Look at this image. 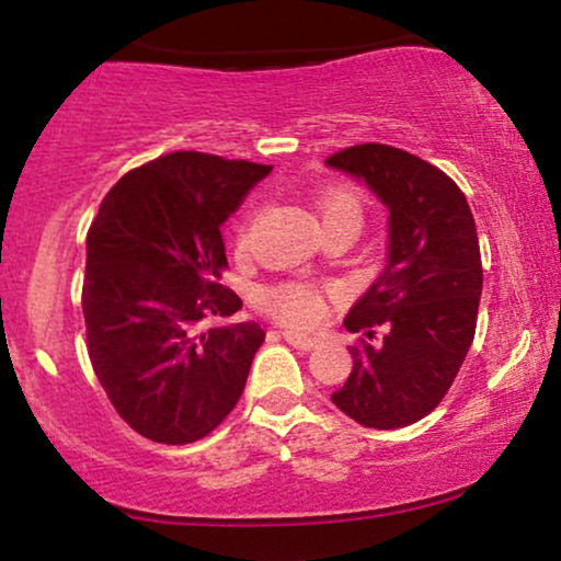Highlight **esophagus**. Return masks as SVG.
Wrapping results in <instances>:
<instances>
[{
	"label": "esophagus",
	"instance_id": "esophagus-1",
	"mask_svg": "<svg viewBox=\"0 0 561 561\" xmlns=\"http://www.w3.org/2000/svg\"><path fill=\"white\" fill-rule=\"evenodd\" d=\"M282 337H285L293 347H300V351H313V347H319V343H321V340L313 337V334H302V332H293V330L282 332Z\"/></svg>",
	"mask_w": 561,
	"mask_h": 561
}]
</instances>
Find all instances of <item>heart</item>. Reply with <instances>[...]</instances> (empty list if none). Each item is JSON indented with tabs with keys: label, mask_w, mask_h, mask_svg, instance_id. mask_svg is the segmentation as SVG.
I'll return each instance as SVG.
<instances>
[{
	"label": "heart",
	"mask_w": 561,
	"mask_h": 561,
	"mask_svg": "<svg viewBox=\"0 0 561 561\" xmlns=\"http://www.w3.org/2000/svg\"><path fill=\"white\" fill-rule=\"evenodd\" d=\"M319 218L321 227L327 224H351V227H362L364 203L353 190H330L319 199ZM255 216L240 229V244H248L250 229H253ZM261 308L279 319L282 324L289 327H308L319 321L324 311V295L308 282H282V285L266 287L261 293Z\"/></svg>",
	"instance_id": "obj_1"
}]
</instances>
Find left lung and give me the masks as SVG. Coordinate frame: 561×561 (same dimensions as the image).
<instances>
[{
  "instance_id": "1",
  "label": "left lung",
  "mask_w": 561,
  "mask_h": 561,
  "mask_svg": "<svg viewBox=\"0 0 561 561\" xmlns=\"http://www.w3.org/2000/svg\"><path fill=\"white\" fill-rule=\"evenodd\" d=\"M327 165L364 182L390 214L385 268L345 317L367 340L347 347L353 369L332 403L362 427H409L443 401L474 340L478 227L465 192L398 147H347Z\"/></svg>"
}]
</instances>
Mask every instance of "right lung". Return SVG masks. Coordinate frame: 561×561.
Listing matches in <instances>:
<instances>
[{"instance_id":"add662e5","label":"right lung","mask_w":561,"mask_h":561,"mask_svg":"<svg viewBox=\"0 0 561 561\" xmlns=\"http://www.w3.org/2000/svg\"><path fill=\"white\" fill-rule=\"evenodd\" d=\"M272 165L171 152L128 171L87 234L89 358L128 427L165 446L227 420L266 332L227 319L242 300L221 285V224Z\"/></svg>"}]
</instances>
